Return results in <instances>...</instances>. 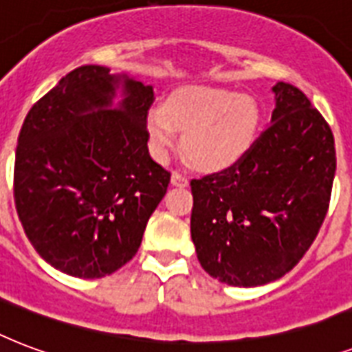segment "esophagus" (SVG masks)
<instances>
[{
	"label": "esophagus",
	"instance_id": "1",
	"mask_svg": "<svg viewBox=\"0 0 352 352\" xmlns=\"http://www.w3.org/2000/svg\"><path fill=\"white\" fill-rule=\"evenodd\" d=\"M170 184H173L174 187H187V185H189V179L185 178L184 174L173 173L170 174Z\"/></svg>",
	"mask_w": 352,
	"mask_h": 352
}]
</instances>
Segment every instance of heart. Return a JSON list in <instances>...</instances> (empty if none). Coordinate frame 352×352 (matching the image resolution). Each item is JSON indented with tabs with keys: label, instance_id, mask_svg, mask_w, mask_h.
I'll use <instances>...</instances> for the list:
<instances>
[{
	"label": "heart",
	"instance_id": "b5f03b06",
	"mask_svg": "<svg viewBox=\"0 0 352 352\" xmlns=\"http://www.w3.org/2000/svg\"><path fill=\"white\" fill-rule=\"evenodd\" d=\"M261 128L255 99L226 88L185 86L146 113L154 156L163 160L184 132V151L204 170H224L246 156Z\"/></svg>",
	"mask_w": 352,
	"mask_h": 352
}]
</instances>
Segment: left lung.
<instances>
[{"label":"left lung","mask_w":352,"mask_h":352,"mask_svg":"<svg viewBox=\"0 0 352 352\" xmlns=\"http://www.w3.org/2000/svg\"><path fill=\"white\" fill-rule=\"evenodd\" d=\"M270 126L246 156L190 182V239L207 274L231 287L279 279L325 220L336 173L334 138L303 91L272 88Z\"/></svg>","instance_id":"1"}]
</instances>
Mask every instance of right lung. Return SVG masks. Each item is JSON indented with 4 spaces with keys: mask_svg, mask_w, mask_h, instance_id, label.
Listing matches in <instances>:
<instances>
[{
    "mask_svg": "<svg viewBox=\"0 0 352 352\" xmlns=\"http://www.w3.org/2000/svg\"><path fill=\"white\" fill-rule=\"evenodd\" d=\"M152 100V86L126 73L82 65L27 113L16 146V211L53 268L97 279L138 253L170 182L146 146Z\"/></svg>",
    "mask_w": 352,
    "mask_h": 352,
    "instance_id": "right-lung-1",
    "label": "right lung"
}]
</instances>
